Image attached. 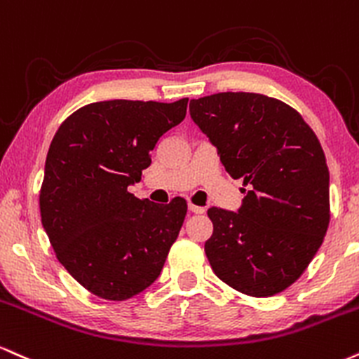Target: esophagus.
I'll return each instance as SVG.
<instances>
[{"label":"esophagus","instance_id":"34e87169","mask_svg":"<svg viewBox=\"0 0 359 359\" xmlns=\"http://www.w3.org/2000/svg\"><path fill=\"white\" fill-rule=\"evenodd\" d=\"M188 210L191 213H196V215H201V213H205V208L203 206H196V205H193V203H189L188 205Z\"/></svg>","mask_w":359,"mask_h":359}]
</instances>
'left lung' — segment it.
<instances>
[{
    "label": "left lung",
    "mask_w": 359,
    "mask_h": 359,
    "mask_svg": "<svg viewBox=\"0 0 359 359\" xmlns=\"http://www.w3.org/2000/svg\"><path fill=\"white\" fill-rule=\"evenodd\" d=\"M189 116L245 193L237 212L208 210L205 254L218 279L252 297L294 284L330 225V171L299 112L272 97L222 92L193 99Z\"/></svg>",
    "instance_id": "8db88e82"
}]
</instances>
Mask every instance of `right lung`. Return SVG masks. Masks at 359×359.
I'll return each instance as SVG.
<instances>
[{
    "mask_svg": "<svg viewBox=\"0 0 359 359\" xmlns=\"http://www.w3.org/2000/svg\"><path fill=\"white\" fill-rule=\"evenodd\" d=\"M172 104L104 100L55 134L40 191L41 225L58 262L95 296L126 301L158 279L187 217V201L158 205L128 191L163 134L187 116Z\"/></svg>",
    "mask_w": 359,
    "mask_h": 359,
    "instance_id": "add662e5",
    "label": "right lung"
}]
</instances>
